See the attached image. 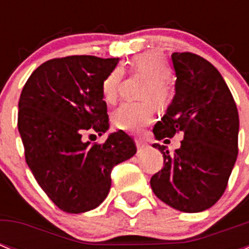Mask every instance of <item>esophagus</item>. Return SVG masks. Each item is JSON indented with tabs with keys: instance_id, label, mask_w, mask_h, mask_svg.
I'll return each instance as SVG.
<instances>
[{
	"instance_id": "34e87169",
	"label": "esophagus",
	"mask_w": 249,
	"mask_h": 249,
	"mask_svg": "<svg viewBox=\"0 0 249 249\" xmlns=\"http://www.w3.org/2000/svg\"><path fill=\"white\" fill-rule=\"evenodd\" d=\"M136 144H137V147H138V150H143V148L147 147V143L144 142L143 140H137L136 141Z\"/></svg>"
}]
</instances>
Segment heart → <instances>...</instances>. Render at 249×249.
I'll return each mask as SVG.
<instances>
[{
	"instance_id": "heart-1",
	"label": "heart",
	"mask_w": 249,
	"mask_h": 249,
	"mask_svg": "<svg viewBox=\"0 0 249 249\" xmlns=\"http://www.w3.org/2000/svg\"><path fill=\"white\" fill-rule=\"evenodd\" d=\"M133 68L150 77V84L146 88L144 102H126L113 113V124L117 129L128 133H138L143 126L150 124L155 117V103L164 105L168 101L166 80L170 76L169 64L161 54L148 52L137 55L133 59ZM121 84V71L113 70L102 85V95L107 103H115L119 98Z\"/></svg>"
}]
</instances>
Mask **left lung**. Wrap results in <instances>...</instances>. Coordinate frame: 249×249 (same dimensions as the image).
<instances>
[{
    "mask_svg": "<svg viewBox=\"0 0 249 249\" xmlns=\"http://www.w3.org/2000/svg\"><path fill=\"white\" fill-rule=\"evenodd\" d=\"M172 66L174 97L152 132L158 141L178 132L185 136L173 154L152 144L163 154L164 166L150 183L172 208L203 212L216 204L228 186L238 156L239 115L224 77L208 60L173 53Z\"/></svg>",
    "mask_w": 249,
    "mask_h": 249,
    "instance_id": "1",
    "label": "left lung"
}]
</instances>
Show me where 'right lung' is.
Returning <instances> with one entry per match:
<instances>
[{
    "label": "right lung",
    "mask_w": 249,
    "mask_h": 249,
    "mask_svg": "<svg viewBox=\"0 0 249 249\" xmlns=\"http://www.w3.org/2000/svg\"><path fill=\"white\" fill-rule=\"evenodd\" d=\"M119 58L72 55L41 64L21 90L18 129L25 161L53 203L67 213L97 208L111 189V170L136 155L123 130L105 143L84 142L83 134L108 130L102 85Z\"/></svg>",
    "instance_id": "add662e5"
}]
</instances>
